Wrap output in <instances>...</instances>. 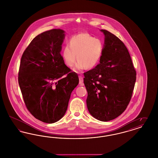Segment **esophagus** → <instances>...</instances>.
Returning a JSON list of instances; mask_svg holds the SVG:
<instances>
[{
  "label": "esophagus",
  "mask_w": 158,
  "mask_h": 158,
  "mask_svg": "<svg viewBox=\"0 0 158 158\" xmlns=\"http://www.w3.org/2000/svg\"><path fill=\"white\" fill-rule=\"evenodd\" d=\"M79 84H80V85L83 86V79L82 76H79Z\"/></svg>",
  "instance_id": "34e87169"
}]
</instances>
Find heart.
Returning a JSON list of instances; mask_svg holds the SVG:
<instances>
[{
  "instance_id": "heart-1",
  "label": "heart",
  "mask_w": 158,
  "mask_h": 158,
  "mask_svg": "<svg viewBox=\"0 0 158 158\" xmlns=\"http://www.w3.org/2000/svg\"><path fill=\"white\" fill-rule=\"evenodd\" d=\"M104 48V44L101 39L87 33H80L70 38L69 45L63 48L62 57L69 67H73L77 59L76 69H91L97 65Z\"/></svg>"
}]
</instances>
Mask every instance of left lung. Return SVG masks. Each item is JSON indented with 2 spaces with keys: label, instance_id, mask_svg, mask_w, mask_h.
<instances>
[{
  "label": "left lung",
  "instance_id": "obj_1",
  "mask_svg": "<svg viewBox=\"0 0 158 158\" xmlns=\"http://www.w3.org/2000/svg\"><path fill=\"white\" fill-rule=\"evenodd\" d=\"M105 35L99 64L84 73L88 92L87 108L92 117L101 121L116 118L126 109L134 89L136 72L127 47L110 32Z\"/></svg>",
  "mask_w": 158,
  "mask_h": 158
}]
</instances>
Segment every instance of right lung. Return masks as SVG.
Listing matches in <instances>:
<instances>
[{"instance_id": "obj_1", "label": "right lung", "mask_w": 158, "mask_h": 158, "mask_svg": "<svg viewBox=\"0 0 158 158\" xmlns=\"http://www.w3.org/2000/svg\"><path fill=\"white\" fill-rule=\"evenodd\" d=\"M64 33L53 29L38 35L23 53L19 70L18 83L27 109L49 124L64 116L79 83L77 73L70 72L60 54Z\"/></svg>"}]
</instances>
